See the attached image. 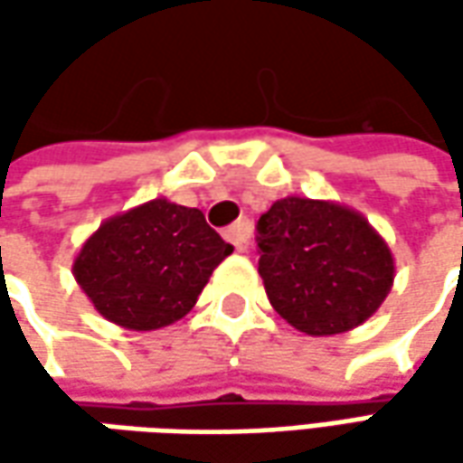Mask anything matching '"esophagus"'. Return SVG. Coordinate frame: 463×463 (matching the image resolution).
Here are the masks:
<instances>
[{
    "mask_svg": "<svg viewBox=\"0 0 463 463\" xmlns=\"http://www.w3.org/2000/svg\"><path fill=\"white\" fill-rule=\"evenodd\" d=\"M250 234H252V226H250V222L232 223V226L223 232L226 241H232L240 252H247V250H250Z\"/></svg>",
    "mask_w": 463,
    "mask_h": 463,
    "instance_id": "esophagus-1",
    "label": "esophagus"
}]
</instances>
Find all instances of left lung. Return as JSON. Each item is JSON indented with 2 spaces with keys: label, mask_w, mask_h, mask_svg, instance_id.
<instances>
[{
  "label": "left lung",
  "mask_w": 463,
  "mask_h": 463,
  "mask_svg": "<svg viewBox=\"0 0 463 463\" xmlns=\"http://www.w3.org/2000/svg\"><path fill=\"white\" fill-rule=\"evenodd\" d=\"M260 278L273 309L311 337L373 317L394 286V258L355 208L288 195L258 222Z\"/></svg>",
  "instance_id": "left-lung-1"
}]
</instances>
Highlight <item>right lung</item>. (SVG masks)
Wrapping results in <instances>:
<instances>
[{"instance_id":"obj_1","label":"right lung","mask_w":463,"mask_h":463,"mask_svg":"<svg viewBox=\"0 0 463 463\" xmlns=\"http://www.w3.org/2000/svg\"><path fill=\"white\" fill-rule=\"evenodd\" d=\"M232 252L198 208L154 198L99 223L71 273L108 322L152 332L183 319Z\"/></svg>"}]
</instances>
